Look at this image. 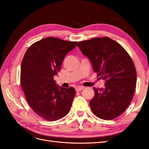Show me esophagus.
I'll return each mask as SVG.
<instances>
[{
  "label": "esophagus",
  "mask_w": 149,
  "mask_h": 149,
  "mask_svg": "<svg viewBox=\"0 0 149 149\" xmlns=\"http://www.w3.org/2000/svg\"><path fill=\"white\" fill-rule=\"evenodd\" d=\"M83 86H79V87H76V91H81V90H83Z\"/></svg>",
  "instance_id": "34e87169"
}]
</instances>
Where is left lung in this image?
Masks as SVG:
<instances>
[{"label": "left lung", "instance_id": "8db88e82", "mask_svg": "<svg viewBox=\"0 0 149 149\" xmlns=\"http://www.w3.org/2000/svg\"><path fill=\"white\" fill-rule=\"evenodd\" d=\"M77 46L97 76L105 81L104 88H93L92 111L102 119L116 118L127 109L134 94L137 73L132 60L119 43L108 37L82 41Z\"/></svg>", "mask_w": 149, "mask_h": 149}]
</instances>
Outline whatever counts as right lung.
I'll return each mask as SVG.
<instances>
[{"instance_id":"obj_1","label":"right lung","mask_w":149,"mask_h":149,"mask_svg":"<svg viewBox=\"0 0 149 149\" xmlns=\"http://www.w3.org/2000/svg\"><path fill=\"white\" fill-rule=\"evenodd\" d=\"M77 42L47 37L26 50L21 65L20 83L29 104L47 120L55 121L68 113L76 91L57 85L54 76L60 70L66 54Z\"/></svg>"}]
</instances>
